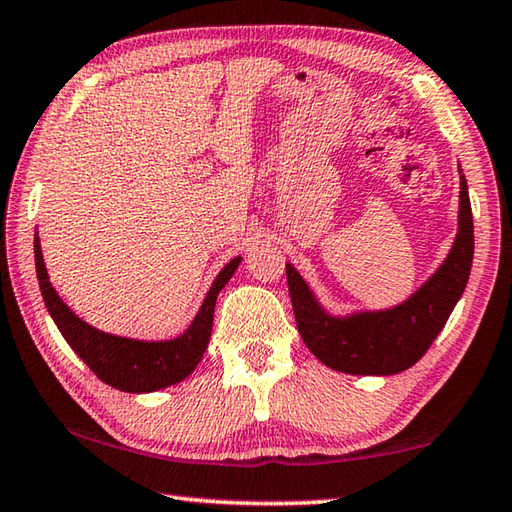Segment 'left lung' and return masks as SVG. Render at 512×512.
<instances>
[{
    "instance_id": "8db88e82",
    "label": "left lung",
    "mask_w": 512,
    "mask_h": 512,
    "mask_svg": "<svg viewBox=\"0 0 512 512\" xmlns=\"http://www.w3.org/2000/svg\"><path fill=\"white\" fill-rule=\"evenodd\" d=\"M459 197V233L452 251L423 288L391 310L330 317L301 274L285 265L294 319L312 355L342 373L393 375L427 353L461 299L472 267L474 224L465 177Z\"/></svg>"
}]
</instances>
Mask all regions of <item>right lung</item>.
I'll return each instance as SVG.
<instances>
[{
    "instance_id": "1",
    "label": "right lung",
    "mask_w": 512,
    "mask_h": 512,
    "mask_svg": "<svg viewBox=\"0 0 512 512\" xmlns=\"http://www.w3.org/2000/svg\"><path fill=\"white\" fill-rule=\"evenodd\" d=\"M33 247L35 272H38L44 306L56 321L62 337L67 339V344L74 348L80 360L94 371L98 380L128 393L159 391L170 387V384L182 382L186 375L193 373L202 360L206 346H209L215 299H218L220 290L240 265V256H236L222 267V272L215 276L211 290L206 292L200 312H197L193 324L186 328L184 335L168 339V342H139V339L103 333V330L89 326L76 317L67 308V303L58 297V292L53 290L47 267H44L38 233H35Z\"/></svg>"
}]
</instances>
